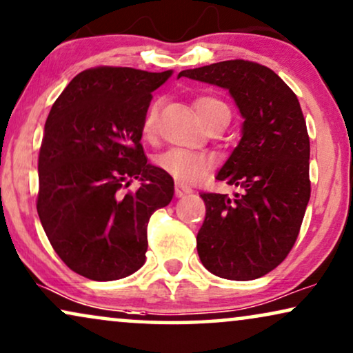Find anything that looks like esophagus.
<instances>
[{"label": "esophagus", "instance_id": "1", "mask_svg": "<svg viewBox=\"0 0 353 353\" xmlns=\"http://www.w3.org/2000/svg\"><path fill=\"white\" fill-rule=\"evenodd\" d=\"M174 190H176V196H179V199H182V196L192 194L190 187H187V185H184V184H176V189H174Z\"/></svg>", "mask_w": 353, "mask_h": 353}]
</instances>
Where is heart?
<instances>
[{"mask_svg":"<svg viewBox=\"0 0 353 353\" xmlns=\"http://www.w3.org/2000/svg\"><path fill=\"white\" fill-rule=\"evenodd\" d=\"M195 110L199 112L200 119L205 122L206 128H208L210 124H213V122H229V119H231L229 106L214 97L196 98ZM158 111L159 103L154 101L153 105L148 108L147 116H145L143 119L145 137H153L154 132H157ZM154 163H157V166L161 169L164 174H169L172 179L185 182V184H192V182L203 179L206 174L210 172L211 166H213V159H211L208 154L192 152V150L185 148H169L166 152L159 153L158 157L154 158Z\"/></svg>","mask_w":353,"mask_h":353,"instance_id":"obj_1","label":"heart"}]
</instances>
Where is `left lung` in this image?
<instances>
[{"mask_svg": "<svg viewBox=\"0 0 353 353\" xmlns=\"http://www.w3.org/2000/svg\"><path fill=\"white\" fill-rule=\"evenodd\" d=\"M177 77L229 90L243 117L241 142L216 176L241 192L200 195L206 206L196 234L200 260L219 278H261L292 250L312 192L302 108L274 70L252 61H221Z\"/></svg>", "mask_w": 353, "mask_h": 353, "instance_id": "left-lung-1", "label": "left lung"}]
</instances>
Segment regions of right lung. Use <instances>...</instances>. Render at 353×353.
<instances>
[{
  "label": "right lung",
  "mask_w": 353,
  "mask_h": 353,
  "mask_svg": "<svg viewBox=\"0 0 353 353\" xmlns=\"http://www.w3.org/2000/svg\"><path fill=\"white\" fill-rule=\"evenodd\" d=\"M171 74L92 68L51 108L37 211L51 247L83 278L114 281L142 268L150 216L172 200V177L147 163L140 143L152 92ZM132 179L139 190L124 194Z\"/></svg>",
  "instance_id": "right-lung-1"
}]
</instances>
